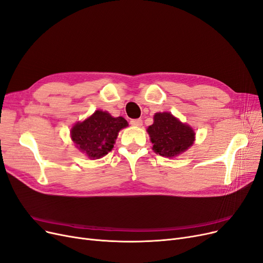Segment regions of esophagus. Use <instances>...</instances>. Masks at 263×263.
Instances as JSON below:
<instances>
[{"instance_id":"esophagus-1","label":"esophagus","mask_w":263,"mask_h":263,"mask_svg":"<svg viewBox=\"0 0 263 263\" xmlns=\"http://www.w3.org/2000/svg\"><path fill=\"white\" fill-rule=\"evenodd\" d=\"M130 124H132L133 126H136V127H140V126L142 125V120H141V119L132 120V121H130Z\"/></svg>"}]
</instances>
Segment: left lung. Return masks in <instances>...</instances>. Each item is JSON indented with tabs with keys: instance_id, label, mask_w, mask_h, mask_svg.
Instances as JSON below:
<instances>
[{
	"instance_id": "1",
	"label": "left lung",
	"mask_w": 263,
	"mask_h": 263,
	"mask_svg": "<svg viewBox=\"0 0 263 263\" xmlns=\"http://www.w3.org/2000/svg\"><path fill=\"white\" fill-rule=\"evenodd\" d=\"M153 151L165 157H175L193 144L195 133L191 126L181 123L170 112L155 113L148 129Z\"/></svg>"
}]
</instances>
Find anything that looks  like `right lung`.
Returning <instances> with one entry per match:
<instances>
[{
  "mask_svg": "<svg viewBox=\"0 0 263 263\" xmlns=\"http://www.w3.org/2000/svg\"><path fill=\"white\" fill-rule=\"evenodd\" d=\"M128 126L124 118H113L107 111L97 110L88 119L71 128V138L77 148L89 159L97 160L108 154L122 128Z\"/></svg>",
  "mask_w": 263,
  "mask_h": 263,
  "instance_id": "1",
  "label": "right lung"
}]
</instances>
